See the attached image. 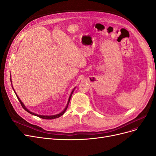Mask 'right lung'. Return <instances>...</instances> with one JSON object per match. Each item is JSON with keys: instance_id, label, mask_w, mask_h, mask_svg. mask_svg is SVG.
<instances>
[{"instance_id": "1", "label": "right lung", "mask_w": 156, "mask_h": 156, "mask_svg": "<svg viewBox=\"0 0 156 156\" xmlns=\"http://www.w3.org/2000/svg\"><path fill=\"white\" fill-rule=\"evenodd\" d=\"M10 81H11V79H10ZM12 82V81H11ZM13 88V87H12ZM75 88L73 90H72V93H71V94H70V96H69V99H68V103H67V105H66V108H64V111H62L61 112H60L59 114H57V115H50V116H48V115H37V114H36V113H34V112H30L29 110H28L27 108L25 107V106L24 105V104H23V102L21 101V100L20 99V98H19L18 96H17V95L16 94V96H17V98H18V100H19V101H20V103H21V106L23 107V108H24V109L26 111H27L28 112H29L30 114H31V115H34V116H37V117H40V118H41V119H46V120H51V119H57V118H59L60 116H61L62 115H63L64 114V112H66V109H67V108H68V104H69V101H70V99H71V97H72V94H73V91H74V90H75ZM14 90V89H13Z\"/></svg>"}]
</instances>
